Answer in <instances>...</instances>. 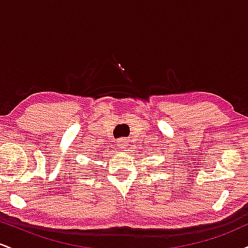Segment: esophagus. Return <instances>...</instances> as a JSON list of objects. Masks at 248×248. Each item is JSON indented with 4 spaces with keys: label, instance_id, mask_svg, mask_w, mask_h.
<instances>
[{
    "label": "esophagus",
    "instance_id": "1",
    "mask_svg": "<svg viewBox=\"0 0 248 248\" xmlns=\"http://www.w3.org/2000/svg\"><path fill=\"white\" fill-rule=\"evenodd\" d=\"M118 148L120 150L126 149V141H124V140H119L118 141Z\"/></svg>",
    "mask_w": 248,
    "mask_h": 248
}]
</instances>
